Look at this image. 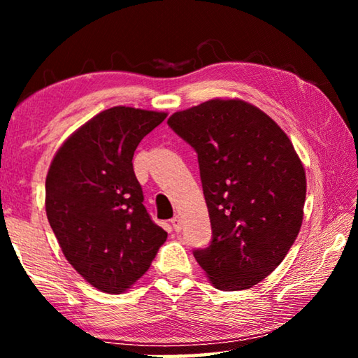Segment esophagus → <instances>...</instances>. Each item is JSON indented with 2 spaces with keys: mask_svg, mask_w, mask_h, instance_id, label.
<instances>
[{
  "mask_svg": "<svg viewBox=\"0 0 358 358\" xmlns=\"http://www.w3.org/2000/svg\"><path fill=\"white\" fill-rule=\"evenodd\" d=\"M171 224H172V227H173L175 232H180V230H181V221H180L178 216H173L172 220H171Z\"/></svg>",
  "mask_w": 358,
  "mask_h": 358,
  "instance_id": "34e87169",
  "label": "esophagus"
}]
</instances>
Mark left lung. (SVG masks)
I'll use <instances>...</instances> for the list:
<instances>
[{
	"instance_id": "left-lung-1",
	"label": "left lung",
	"mask_w": 358,
	"mask_h": 358,
	"mask_svg": "<svg viewBox=\"0 0 358 358\" xmlns=\"http://www.w3.org/2000/svg\"><path fill=\"white\" fill-rule=\"evenodd\" d=\"M167 124L196 150L211 243L194 257L216 289L256 286L300 232L306 175L292 142L268 115L241 99H211Z\"/></svg>"
}]
</instances>
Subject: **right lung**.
<instances>
[{
  "label": "right lung",
  "instance_id": "1",
  "mask_svg": "<svg viewBox=\"0 0 358 358\" xmlns=\"http://www.w3.org/2000/svg\"><path fill=\"white\" fill-rule=\"evenodd\" d=\"M166 117L134 107L107 108L59 147L48 169L47 220L68 262L102 292L129 289L167 238L143 207L132 167L137 145Z\"/></svg>",
  "mask_w": 358,
  "mask_h": 358
}]
</instances>
